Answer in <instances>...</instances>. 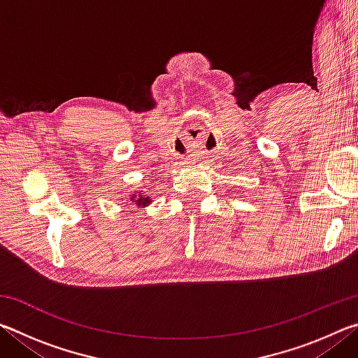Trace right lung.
Listing matches in <instances>:
<instances>
[{"mask_svg":"<svg viewBox=\"0 0 358 358\" xmlns=\"http://www.w3.org/2000/svg\"><path fill=\"white\" fill-rule=\"evenodd\" d=\"M131 201L134 202V205H137V208H141V207H147V205L151 202V201H150V197H148V194H147V196H145L143 192L138 194V196H137V194H132Z\"/></svg>","mask_w":358,"mask_h":358,"instance_id":"right-lung-1","label":"right lung"}]
</instances>
